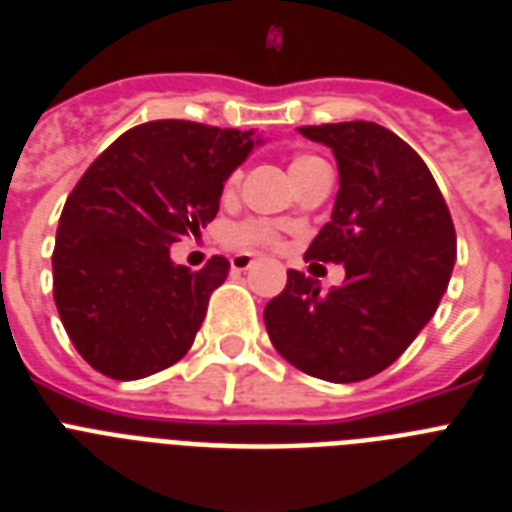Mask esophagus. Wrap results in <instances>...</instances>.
I'll return each mask as SVG.
<instances>
[{
    "mask_svg": "<svg viewBox=\"0 0 512 512\" xmlns=\"http://www.w3.org/2000/svg\"><path fill=\"white\" fill-rule=\"evenodd\" d=\"M255 263H257V257H255V255H247V252H239V255L231 257V270H234V273H244V270H249Z\"/></svg>",
    "mask_w": 512,
    "mask_h": 512,
    "instance_id": "obj_1",
    "label": "esophagus"
}]
</instances>
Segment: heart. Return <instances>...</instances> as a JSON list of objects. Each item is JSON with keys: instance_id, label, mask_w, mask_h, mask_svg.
I'll list each match as a JSON object with an SVG mask.
<instances>
[{"instance_id": "heart-1", "label": "heart", "mask_w": 512, "mask_h": 512, "mask_svg": "<svg viewBox=\"0 0 512 512\" xmlns=\"http://www.w3.org/2000/svg\"><path fill=\"white\" fill-rule=\"evenodd\" d=\"M320 163V158L315 156H294L289 163V174L291 179H294L296 184L302 182L304 176L309 174L312 169H317ZM236 182H239V171H234V174L229 176V182H226V190H234ZM226 239H229L231 247L236 249H255V247H276L278 242H281V236H278V231L270 226V223H263V221H242V223H234L229 229V234H226Z\"/></svg>"}]
</instances>
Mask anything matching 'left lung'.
Segmentation results:
<instances>
[{"label": "left lung", "mask_w": 512, "mask_h": 512, "mask_svg": "<svg viewBox=\"0 0 512 512\" xmlns=\"http://www.w3.org/2000/svg\"><path fill=\"white\" fill-rule=\"evenodd\" d=\"M338 163L330 221L307 260L343 263L346 281L320 283L289 270L286 289L265 307L278 354L328 382L377 375L432 320L455 263V229L435 176L416 150L375 122L299 127Z\"/></svg>", "instance_id": "left-lung-1"}]
</instances>
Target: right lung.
Wrapping results in <instances>:
<instances>
[{"instance_id":"right-lung-1","label":"right lung","mask_w":512,"mask_h":512,"mask_svg":"<svg viewBox=\"0 0 512 512\" xmlns=\"http://www.w3.org/2000/svg\"><path fill=\"white\" fill-rule=\"evenodd\" d=\"M260 143L252 130L158 119L117 137L80 176L51 255L54 302L101 375L140 380L190 351L229 260L190 270L169 249L216 218L223 182Z\"/></svg>"}]
</instances>
